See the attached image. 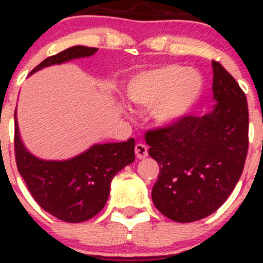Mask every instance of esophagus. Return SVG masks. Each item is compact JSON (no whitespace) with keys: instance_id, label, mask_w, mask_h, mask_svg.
Segmentation results:
<instances>
[{"instance_id":"1","label":"esophagus","mask_w":263,"mask_h":263,"mask_svg":"<svg viewBox=\"0 0 263 263\" xmlns=\"http://www.w3.org/2000/svg\"><path fill=\"white\" fill-rule=\"evenodd\" d=\"M135 153H136V156L139 159H145L148 155L147 146L144 144H137L136 146H135Z\"/></svg>"}]
</instances>
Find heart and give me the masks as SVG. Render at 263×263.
<instances>
[{
  "label": "heart",
  "instance_id": "obj_1",
  "mask_svg": "<svg viewBox=\"0 0 263 263\" xmlns=\"http://www.w3.org/2000/svg\"><path fill=\"white\" fill-rule=\"evenodd\" d=\"M202 90V78L192 68L166 65L142 71L127 85L135 104L153 108V118L161 126H174L195 107Z\"/></svg>",
  "mask_w": 263,
  "mask_h": 263
}]
</instances>
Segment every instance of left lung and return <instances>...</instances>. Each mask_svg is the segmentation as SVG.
Returning a JSON list of instances; mask_svg holds the SVG:
<instances>
[{
  "label": "left lung",
  "instance_id": "8db88e82",
  "mask_svg": "<svg viewBox=\"0 0 263 263\" xmlns=\"http://www.w3.org/2000/svg\"><path fill=\"white\" fill-rule=\"evenodd\" d=\"M215 104L202 117L145 135L148 155L159 164L151 197L173 221L209 216L227 201L242 176L248 151V105L232 75L213 61Z\"/></svg>",
  "mask_w": 263,
  "mask_h": 263
}]
</instances>
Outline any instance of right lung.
Segmentation results:
<instances>
[{
    "instance_id": "add662e5",
    "label": "right lung",
    "mask_w": 263,
    "mask_h": 263,
    "mask_svg": "<svg viewBox=\"0 0 263 263\" xmlns=\"http://www.w3.org/2000/svg\"><path fill=\"white\" fill-rule=\"evenodd\" d=\"M97 50L84 46L71 47L46 58L30 75L48 66L90 57ZM15 156L18 173L38 205L63 221L81 222L104 208L113 177L134 163L135 140L95 144L67 160H44L33 155L21 141L15 110Z\"/></svg>"
}]
</instances>
